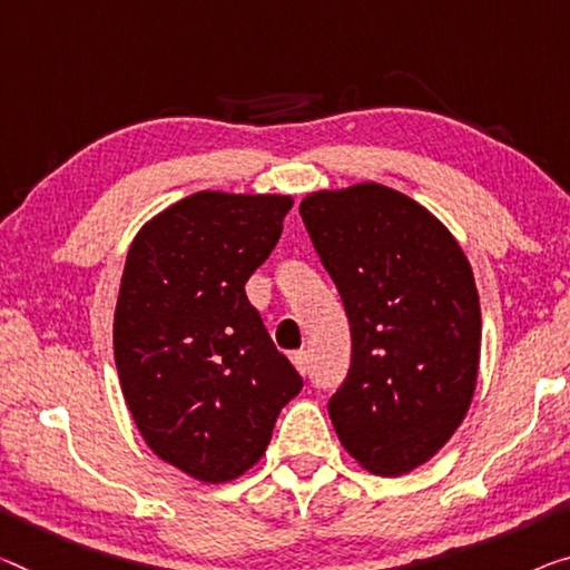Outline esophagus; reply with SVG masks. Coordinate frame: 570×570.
<instances>
[{"mask_svg": "<svg viewBox=\"0 0 570 570\" xmlns=\"http://www.w3.org/2000/svg\"><path fill=\"white\" fill-rule=\"evenodd\" d=\"M291 358H293V364H295L297 372H301V374L308 372V354H305V352H295Z\"/></svg>", "mask_w": 570, "mask_h": 570, "instance_id": "obj_1", "label": "esophagus"}]
</instances>
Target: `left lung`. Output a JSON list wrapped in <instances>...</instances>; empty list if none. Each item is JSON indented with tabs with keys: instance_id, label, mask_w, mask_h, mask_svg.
<instances>
[{
	"instance_id": "8db88e82",
	"label": "left lung",
	"mask_w": 570,
	"mask_h": 570,
	"mask_svg": "<svg viewBox=\"0 0 570 570\" xmlns=\"http://www.w3.org/2000/svg\"><path fill=\"white\" fill-rule=\"evenodd\" d=\"M301 216L352 326L331 423L364 469L407 474L449 443L474 397V273L428 208L380 183L305 196Z\"/></svg>"
}]
</instances>
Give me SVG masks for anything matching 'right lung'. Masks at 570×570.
Returning a JSON list of instances; mask_svg holds the SVG:
<instances>
[{
	"instance_id": "obj_1",
	"label": "right lung",
	"mask_w": 570,
	"mask_h": 570,
	"mask_svg": "<svg viewBox=\"0 0 570 570\" xmlns=\"http://www.w3.org/2000/svg\"><path fill=\"white\" fill-rule=\"evenodd\" d=\"M291 196L198 190L135 236L114 311V362L137 431L206 484L265 456L303 390L244 285L283 234Z\"/></svg>"
}]
</instances>
